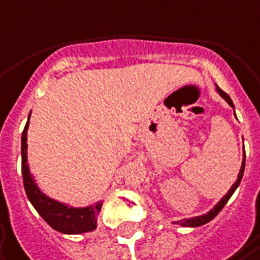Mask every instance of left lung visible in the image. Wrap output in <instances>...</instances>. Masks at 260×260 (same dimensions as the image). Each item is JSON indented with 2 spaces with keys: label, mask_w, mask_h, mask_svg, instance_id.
<instances>
[{
  "label": "left lung",
  "mask_w": 260,
  "mask_h": 260,
  "mask_svg": "<svg viewBox=\"0 0 260 260\" xmlns=\"http://www.w3.org/2000/svg\"><path fill=\"white\" fill-rule=\"evenodd\" d=\"M215 89H217V92L228 102V105L231 106V108H234V112H235V106H234V103H232V100H231V97L224 92V91H221L217 85H215ZM244 168H245V151H244V157H243V165H241V169H240V174H238V178L237 181L234 182V185L229 188V191L218 201V204L212 208L211 211L207 212V214H204V215H198V217H191V218H185V220H182V221H179V224L181 226H185V228H198V226H202V224H205V223H208V221H211L212 218L218 214V212L223 210V207L228 204V201L231 199V196L234 194V191L238 188V185H240V182H241V179H243L244 175ZM178 223V221H177Z\"/></svg>",
  "instance_id": "obj_1"
}]
</instances>
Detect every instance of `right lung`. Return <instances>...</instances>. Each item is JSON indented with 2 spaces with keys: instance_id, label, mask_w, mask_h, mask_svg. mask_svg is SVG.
<instances>
[{
  "instance_id": "1",
  "label": "right lung",
  "mask_w": 260,
  "mask_h": 260,
  "mask_svg": "<svg viewBox=\"0 0 260 260\" xmlns=\"http://www.w3.org/2000/svg\"><path fill=\"white\" fill-rule=\"evenodd\" d=\"M31 116V112H29ZM28 116V119H29ZM29 121L26 122L23 132H22V177H23V187L26 191V196L36 211L39 212L43 220L49 226L61 234H85L91 232L97 228V217L100 214L103 202H97L94 205L85 207V208H75L69 207L62 202H58L52 198L46 196L36 184V179L29 172L28 166V157H26V132H28Z\"/></svg>"
}]
</instances>
